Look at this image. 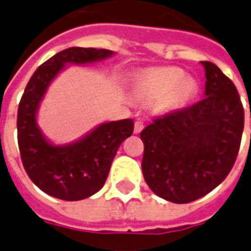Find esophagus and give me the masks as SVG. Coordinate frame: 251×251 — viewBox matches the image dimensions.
<instances>
[{"label":"esophagus","mask_w":251,"mask_h":251,"mask_svg":"<svg viewBox=\"0 0 251 251\" xmlns=\"http://www.w3.org/2000/svg\"><path fill=\"white\" fill-rule=\"evenodd\" d=\"M143 128H144V124H143L140 119H137L136 122H135V133H140Z\"/></svg>","instance_id":"1"}]
</instances>
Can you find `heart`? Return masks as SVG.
Segmentation results:
<instances>
[{
  "instance_id": "1",
  "label": "heart",
  "mask_w": 251,
  "mask_h": 251,
  "mask_svg": "<svg viewBox=\"0 0 251 251\" xmlns=\"http://www.w3.org/2000/svg\"><path fill=\"white\" fill-rule=\"evenodd\" d=\"M133 92L139 99L156 100L154 111L168 114L181 108L197 94V84L192 78H185L184 70L178 67L147 70L137 75Z\"/></svg>"
}]
</instances>
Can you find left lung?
I'll return each instance as SVG.
<instances>
[{"label":"left lung","instance_id":"left-lung-1","mask_svg":"<svg viewBox=\"0 0 251 251\" xmlns=\"http://www.w3.org/2000/svg\"><path fill=\"white\" fill-rule=\"evenodd\" d=\"M205 69V98L159 116L140 133L143 175L154 195L188 204L218 186L240 151L245 114L234 83L212 62Z\"/></svg>","mask_w":251,"mask_h":251}]
</instances>
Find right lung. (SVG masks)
Returning a JSON list of instances; mask_svg holds the SVG:
<instances>
[{"label": "right lung", "mask_w": 251, "mask_h": 251, "mask_svg": "<svg viewBox=\"0 0 251 251\" xmlns=\"http://www.w3.org/2000/svg\"><path fill=\"white\" fill-rule=\"evenodd\" d=\"M105 49L70 47L35 70L21 98L17 132L21 160L30 180L47 195L78 201L103 188L119 147L133 132L132 119L103 123L92 132L67 146H54L37 124V111L49 84L66 63H94L110 58Z\"/></svg>", "instance_id": "add662e5"}]
</instances>
